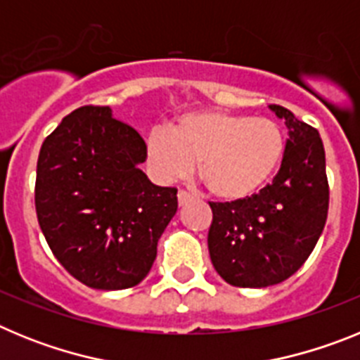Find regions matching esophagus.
Returning a JSON list of instances; mask_svg holds the SVG:
<instances>
[{"label":"esophagus","instance_id":"obj_1","mask_svg":"<svg viewBox=\"0 0 360 360\" xmlns=\"http://www.w3.org/2000/svg\"><path fill=\"white\" fill-rule=\"evenodd\" d=\"M191 200H193V196H191L189 193H186V191H178V203H180V205H187Z\"/></svg>","mask_w":360,"mask_h":360}]
</instances>
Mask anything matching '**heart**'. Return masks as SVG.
Masks as SVG:
<instances>
[{
	"mask_svg": "<svg viewBox=\"0 0 360 360\" xmlns=\"http://www.w3.org/2000/svg\"><path fill=\"white\" fill-rule=\"evenodd\" d=\"M285 153L274 120L221 110L189 111L173 128L153 129L146 139V164L158 182L200 171L216 196L245 200L269 186Z\"/></svg>",
	"mask_w": 360,
	"mask_h": 360,
	"instance_id": "b5f03b06",
	"label": "heart"
}]
</instances>
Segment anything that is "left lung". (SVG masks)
Wrapping results in <instances>:
<instances>
[{
	"label": "left lung",
	"mask_w": 360,
	"mask_h": 360,
	"mask_svg": "<svg viewBox=\"0 0 360 360\" xmlns=\"http://www.w3.org/2000/svg\"><path fill=\"white\" fill-rule=\"evenodd\" d=\"M269 110L288 129L279 173L259 195L211 203L212 266L229 285L241 288H265L290 278L311 254L328 214L319 131L287 108L270 104Z\"/></svg>",
	"instance_id": "8db88e82"
}]
</instances>
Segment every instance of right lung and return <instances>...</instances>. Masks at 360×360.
<instances>
[{
    "label": "right lung",
    "mask_w": 360,
    "mask_h": 360,
    "mask_svg": "<svg viewBox=\"0 0 360 360\" xmlns=\"http://www.w3.org/2000/svg\"><path fill=\"white\" fill-rule=\"evenodd\" d=\"M146 142L110 106L72 111L44 139L36 211L53 256L86 287L122 290L151 270L176 189L141 169Z\"/></svg>",
    "instance_id": "1"
}]
</instances>
